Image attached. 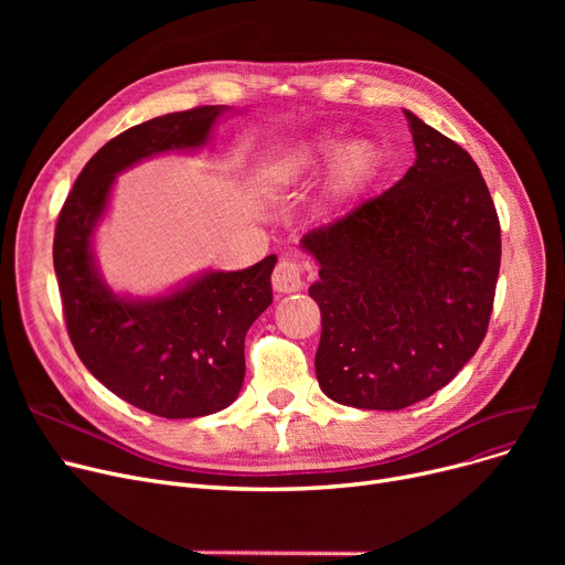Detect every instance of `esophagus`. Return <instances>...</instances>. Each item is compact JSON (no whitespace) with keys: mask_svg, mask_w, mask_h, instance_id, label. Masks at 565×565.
Instances as JSON below:
<instances>
[{"mask_svg":"<svg viewBox=\"0 0 565 565\" xmlns=\"http://www.w3.org/2000/svg\"><path fill=\"white\" fill-rule=\"evenodd\" d=\"M273 286L277 292H295L305 286V270L298 260L281 258L273 273Z\"/></svg>","mask_w":565,"mask_h":565,"instance_id":"1","label":"esophagus"}]
</instances>
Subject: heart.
I'll use <instances>...</instances> for the list:
<instances>
[{
  "mask_svg": "<svg viewBox=\"0 0 565 565\" xmlns=\"http://www.w3.org/2000/svg\"><path fill=\"white\" fill-rule=\"evenodd\" d=\"M382 160L380 146L369 137H352L341 143L332 132H318L292 143L273 164V178L281 188H295L330 162L320 205L328 215H337L371 188Z\"/></svg>",
  "mask_w": 565,
  "mask_h": 565,
  "instance_id": "heart-1",
  "label": "heart"
}]
</instances>
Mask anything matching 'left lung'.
Returning <instances> with one entry per match:
<instances>
[{
	"label": "left lung",
	"instance_id": "8db88e82",
	"mask_svg": "<svg viewBox=\"0 0 565 565\" xmlns=\"http://www.w3.org/2000/svg\"><path fill=\"white\" fill-rule=\"evenodd\" d=\"M417 160L348 217L307 233L320 265L309 295L322 332L324 396L360 409H403L479 350L501 260L499 220L471 156L407 109Z\"/></svg>",
	"mask_w": 565,
	"mask_h": 565
}]
</instances>
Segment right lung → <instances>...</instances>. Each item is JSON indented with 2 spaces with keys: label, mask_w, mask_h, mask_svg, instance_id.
I'll return each instance as SVG.
<instances>
[{
  "label": "right lung",
  "mask_w": 565,
  "mask_h": 565,
  "mask_svg": "<svg viewBox=\"0 0 565 565\" xmlns=\"http://www.w3.org/2000/svg\"><path fill=\"white\" fill-rule=\"evenodd\" d=\"M226 111V105L173 111L114 137L86 162L56 222L54 273L82 364L111 394L164 419L205 417L241 394L245 337L273 305L277 256L235 273L205 270L167 292L135 298L105 281L94 235L118 173L207 146Z\"/></svg>",
  "instance_id": "obj_1"
}]
</instances>
